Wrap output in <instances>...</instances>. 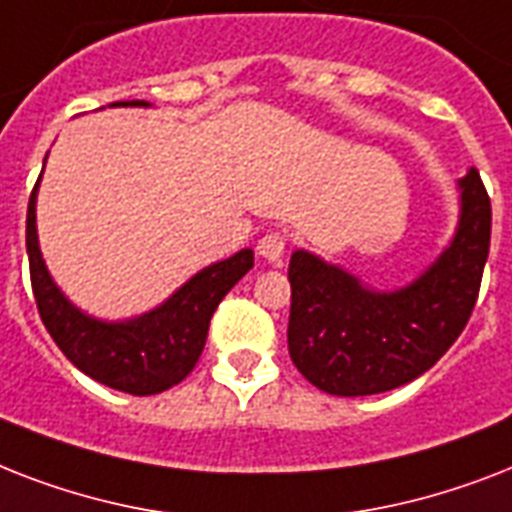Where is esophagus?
Segmentation results:
<instances>
[{
    "mask_svg": "<svg viewBox=\"0 0 512 512\" xmlns=\"http://www.w3.org/2000/svg\"><path fill=\"white\" fill-rule=\"evenodd\" d=\"M284 252H287V239L279 231L265 233L263 239L257 241V255L268 260V263H279Z\"/></svg>",
    "mask_w": 512,
    "mask_h": 512,
    "instance_id": "obj_1",
    "label": "esophagus"
}]
</instances>
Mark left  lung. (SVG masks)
<instances>
[{
	"mask_svg": "<svg viewBox=\"0 0 512 512\" xmlns=\"http://www.w3.org/2000/svg\"><path fill=\"white\" fill-rule=\"evenodd\" d=\"M444 252L398 289H374L308 249L289 260V356L329 396H372L428 372L468 324L492 239V201L470 167Z\"/></svg>",
	"mask_w": 512,
	"mask_h": 512,
	"instance_id": "obj_1",
	"label": "left lung"
}]
</instances>
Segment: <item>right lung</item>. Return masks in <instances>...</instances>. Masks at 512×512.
<instances>
[{
    "label": "right lung",
    "mask_w": 512,
    "mask_h": 512,
    "mask_svg": "<svg viewBox=\"0 0 512 512\" xmlns=\"http://www.w3.org/2000/svg\"><path fill=\"white\" fill-rule=\"evenodd\" d=\"M148 108L146 100H116L111 108ZM47 162V156H44ZM44 172V170H42ZM36 180L26 215V252L31 268V289L36 308L50 337L63 356L92 380L108 388L154 396L185 380L199 361L212 313L241 276L255 265V252L241 249L228 260L201 268L196 276L175 289L162 305L140 313L135 319H95L76 308L47 271L39 233H36Z\"/></svg>",
    "instance_id": "add662e5"
}]
</instances>
